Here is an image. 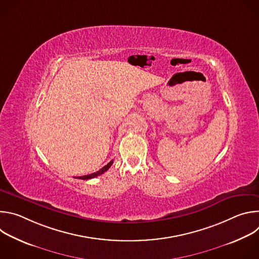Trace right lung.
Returning <instances> with one entry per match:
<instances>
[{"instance_id": "add662e5", "label": "right lung", "mask_w": 259, "mask_h": 259, "mask_svg": "<svg viewBox=\"0 0 259 259\" xmlns=\"http://www.w3.org/2000/svg\"><path fill=\"white\" fill-rule=\"evenodd\" d=\"M113 163H114V161H110L107 165H105L103 168H101L99 171H97V172H94V173H92V174H89V175H84V176H79V177H75V178H80V179H84V180H87V179H91V178H94V177H96V176H99V175H101V174H103L105 171H107L108 169H109V167L113 165Z\"/></svg>"}]
</instances>
